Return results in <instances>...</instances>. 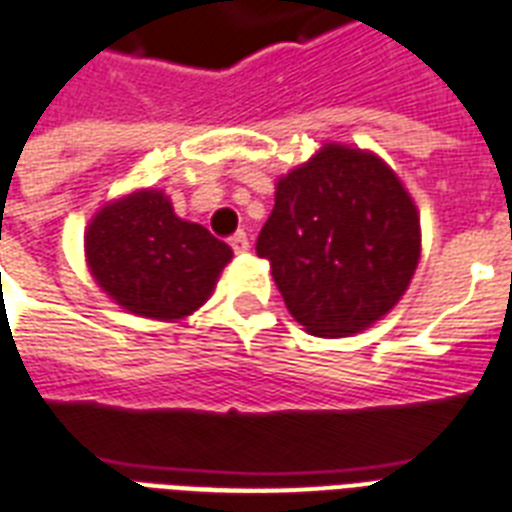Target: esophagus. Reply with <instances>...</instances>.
Masks as SVG:
<instances>
[{"label":"esophagus","instance_id":"34e87169","mask_svg":"<svg viewBox=\"0 0 512 512\" xmlns=\"http://www.w3.org/2000/svg\"><path fill=\"white\" fill-rule=\"evenodd\" d=\"M229 245L235 253H248L251 251V243H248V235L245 232H237V235L229 237Z\"/></svg>","mask_w":512,"mask_h":512}]
</instances>
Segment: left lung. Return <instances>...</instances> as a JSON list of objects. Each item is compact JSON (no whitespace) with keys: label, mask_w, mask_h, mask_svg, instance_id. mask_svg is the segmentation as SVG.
I'll use <instances>...</instances> for the list:
<instances>
[{"label":"left lung","mask_w":512,"mask_h":512,"mask_svg":"<svg viewBox=\"0 0 512 512\" xmlns=\"http://www.w3.org/2000/svg\"><path fill=\"white\" fill-rule=\"evenodd\" d=\"M256 253L307 334H360L408 291L422 253L419 211L379 154L323 144L277 178Z\"/></svg>","instance_id":"obj_1"}]
</instances>
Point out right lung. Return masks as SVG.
Returning a JSON list of instances; mask_svg holds the SVG:
<instances>
[{"label":"right lung","instance_id":"right-lung-1","mask_svg":"<svg viewBox=\"0 0 512 512\" xmlns=\"http://www.w3.org/2000/svg\"><path fill=\"white\" fill-rule=\"evenodd\" d=\"M85 261L122 310L176 323L211 299L232 248L176 216L162 189H136L104 202L90 219Z\"/></svg>","mask_w":512,"mask_h":512}]
</instances>
